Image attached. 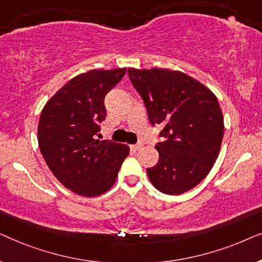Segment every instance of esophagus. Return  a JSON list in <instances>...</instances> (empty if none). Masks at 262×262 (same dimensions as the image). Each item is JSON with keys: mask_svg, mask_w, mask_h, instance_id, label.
<instances>
[{"mask_svg": "<svg viewBox=\"0 0 262 262\" xmlns=\"http://www.w3.org/2000/svg\"><path fill=\"white\" fill-rule=\"evenodd\" d=\"M142 146H143V142H138L137 144L131 145V149H132V150H135V151H136V150H139V149H141Z\"/></svg>", "mask_w": 262, "mask_h": 262, "instance_id": "obj_1", "label": "esophagus"}]
</instances>
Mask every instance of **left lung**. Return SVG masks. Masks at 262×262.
I'll list each match as a JSON object with an SVG mask.
<instances>
[{
  "instance_id": "8db88e82",
  "label": "left lung",
  "mask_w": 262,
  "mask_h": 262,
  "mask_svg": "<svg viewBox=\"0 0 262 262\" xmlns=\"http://www.w3.org/2000/svg\"><path fill=\"white\" fill-rule=\"evenodd\" d=\"M152 126L163 128L159 162L146 169L155 188L177 195L200 184L216 162L224 132L214 94L188 75L167 69L127 70Z\"/></svg>"
}]
</instances>
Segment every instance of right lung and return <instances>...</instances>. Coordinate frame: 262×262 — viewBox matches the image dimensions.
<instances>
[{"label": "right lung", "mask_w": 262, "mask_h": 262, "mask_svg": "<svg viewBox=\"0 0 262 262\" xmlns=\"http://www.w3.org/2000/svg\"><path fill=\"white\" fill-rule=\"evenodd\" d=\"M126 69L92 70L74 77L46 103L38 126L39 149L53 175L84 196L102 194L117 180L127 145L99 141L105 96Z\"/></svg>", "instance_id": "obj_1"}]
</instances>
